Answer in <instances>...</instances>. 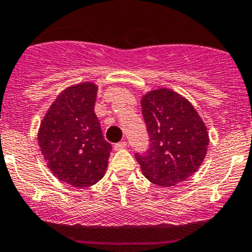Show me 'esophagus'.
<instances>
[{
	"label": "esophagus",
	"instance_id": "obj_1",
	"mask_svg": "<svg viewBox=\"0 0 252 252\" xmlns=\"http://www.w3.org/2000/svg\"><path fill=\"white\" fill-rule=\"evenodd\" d=\"M126 147H127V142L123 141V142H119V143H116L115 146H114V149H115V151H120V149L126 148Z\"/></svg>",
	"mask_w": 252,
	"mask_h": 252
}]
</instances>
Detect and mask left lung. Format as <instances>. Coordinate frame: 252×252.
Segmentation results:
<instances>
[{
    "label": "left lung",
    "mask_w": 252,
    "mask_h": 252,
    "mask_svg": "<svg viewBox=\"0 0 252 252\" xmlns=\"http://www.w3.org/2000/svg\"><path fill=\"white\" fill-rule=\"evenodd\" d=\"M149 134V149L136 153L143 175L169 188L192 176L207 154L210 136L192 104L169 88L147 92L141 98Z\"/></svg>",
    "instance_id": "obj_1"
}]
</instances>
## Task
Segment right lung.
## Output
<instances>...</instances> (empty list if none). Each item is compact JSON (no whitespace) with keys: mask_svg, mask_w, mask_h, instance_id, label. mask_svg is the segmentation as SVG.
Returning a JSON list of instances; mask_svg holds the SVG:
<instances>
[{"mask_svg":"<svg viewBox=\"0 0 252 252\" xmlns=\"http://www.w3.org/2000/svg\"><path fill=\"white\" fill-rule=\"evenodd\" d=\"M98 86L82 82L67 87L45 114L38 131L40 152L60 181L89 188L105 174L111 144L104 139L94 113Z\"/></svg>","mask_w":252,"mask_h":252,"instance_id":"add662e5","label":"right lung"}]
</instances>
